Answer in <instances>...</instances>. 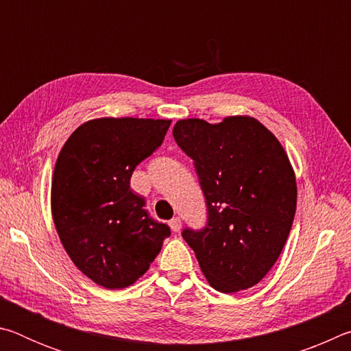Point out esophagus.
I'll return each mask as SVG.
<instances>
[{
  "label": "esophagus",
  "instance_id": "1",
  "mask_svg": "<svg viewBox=\"0 0 351 351\" xmlns=\"http://www.w3.org/2000/svg\"><path fill=\"white\" fill-rule=\"evenodd\" d=\"M169 226H170V229L173 230V232H180V229H181V219L178 218V217L171 218L170 221H169Z\"/></svg>",
  "mask_w": 351,
  "mask_h": 351
}]
</instances>
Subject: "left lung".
<instances>
[{"instance_id": "left-lung-1", "label": "left lung", "mask_w": 351, "mask_h": 351, "mask_svg": "<svg viewBox=\"0 0 351 351\" xmlns=\"http://www.w3.org/2000/svg\"><path fill=\"white\" fill-rule=\"evenodd\" d=\"M181 150L193 159L207 206L203 229L182 230L207 282L237 293L268 274L293 226L297 186L283 147L254 117L219 123L184 119L173 128Z\"/></svg>"}]
</instances>
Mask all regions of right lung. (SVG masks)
Masks as SVG:
<instances>
[{"mask_svg":"<svg viewBox=\"0 0 351 351\" xmlns=\"http://www.w3.org/2000/svg\"><path fill=\"white\" fill-rule=\"evenodd\" d=\"M171 121L104 117L64 142L51 189L52 218L71 260L94 283L127 288L144 276L170 237L130 180L162 144Z\"/></svg>","mask_w":351,"mask_h":351,"instance_id":"obj_1","label":"right lung"}]
</instances>
